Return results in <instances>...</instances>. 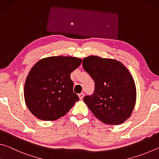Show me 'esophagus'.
<instances>
[{"label":"esophagus","mask_w":159,"mask_h":159,"mask_svg":"<svg viewBox=\"0 0 159 159\" xmlns=\"http://www.w3.org/2000/svg\"><path fill=\"white\" fill-rule=\"evenodd\" d=\"M79 98H80V100H82L83 98V97H84V93H80V94H79Z\"/></svg>","instance_id":"obj_1"}]
</instances>
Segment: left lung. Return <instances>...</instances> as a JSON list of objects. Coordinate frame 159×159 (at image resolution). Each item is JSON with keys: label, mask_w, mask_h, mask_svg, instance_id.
<instances>
[{"label": "left lung", "mask_w": 159, "mask_h": 159, "mask_svg": "<svg viewBox=\"0 0 159 159\" xmlns=\"http://www.w3.org/2000/svg\"><path fill=\"white\" fill-rule=\"evenodd\" d=\"M83 67L95 81V91L83 101L95 116L108 125H119L130 116L136 102L133 76L116 60L89 56Z\"/></svg>", "instance_id": "1"}]
</instances>
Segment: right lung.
<instances>
[{"label":"right lung","mask_w":159,"mask_h":159,"mask_svg":"<svg viewBox=\"0 0 159 159\" xmlns=\"http://www.w3.org/2000/svg\"><path fill=\"white\" fill-rule=\"evenodd\" d=\"M82 62L80 58L55 56L39 60L29 71L24 95L31 114L43 120L63 116L79 98L74 93L70 74Z\"/></svg>","instance_id":"add662e5"}]
</instances>
